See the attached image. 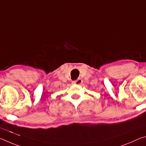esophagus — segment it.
<instances>
[{
    "label": "esophagus",
    "mask_w": 146,
    "mask_h": 146,
    "mask_svg": "<svg viewBox=\"0 0 146 146\" xmlns=\"http://www.w3.org/2000/svg\"><path fill=\"white\" fill-rule=\"evenodd\" d=\"M82 83H83V81L80 78L78 79L77 80H74L72 81V84H74V85H81Z\"/></svg>",
    "instance_id": "34e87169"
}]
</instances>
